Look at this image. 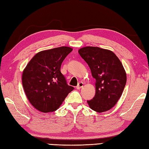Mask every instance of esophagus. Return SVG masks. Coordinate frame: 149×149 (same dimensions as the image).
I'll list each match as a JSON object with an SVG mask.
<instances>
[{"label":"esophagus","mask_w":149,"mask_h":149,"mask_svg":"<svg viewBox=\"0 0 149 149\" xmlns=\"http://www.w3.org/2000/svg\"><path fill=\"white\" fill-rule=\"evenodd\" d=\"M83 86V83H82V82H79V84H78V85L77 86H76V88L77 90H79V89H81V88Z\"/></svg>","instance_id":"1"}]
</instances>
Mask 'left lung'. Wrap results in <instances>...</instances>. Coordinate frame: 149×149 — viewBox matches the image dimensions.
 Masks as SVG:
<instances>
[{
    "instance_id": "left-lung-1",
    "label": "left lung",
    "mask_w": 149,
    "mask_h": 149,
    "mask_svg": "<svg viewBox=\"0 0 149 149\" xmlns=\"http://www.w3.org/2000/svg\"><path fill=\"white\" fill-rule=\"evenodd\" d=\"M78 52L95 79V95L87 101L88 105L98 113L111 109L121 97L127 81L121 61L112 51L99 47H85Z\"/></svg>"
}]
</instances>
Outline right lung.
Instances as JSON below:
<instances>
[{
    "label": "right lung",
    "mask_w": 149,
    "mask_h": 149,
    "mask_svg": "<svg viewBox=\"0 0 149 149\" xmlns=\"http://www.w3.org/2000/svg\"><path fill=\"white\" fill-rule=\"evenodd\" d=\"M72 49L68 47L43 50L28 63L22 74V85L30 103L43 113L53 112L74 89L69 86L60 69Z\"/></svg>",
    "instance_id": "add662e5"
}]
</instances>
